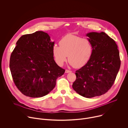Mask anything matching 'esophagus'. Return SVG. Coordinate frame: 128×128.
<instances>
[{"label": "esophagus", "mask_w": 128, "mask_h": 128, "mask_svg": "<svg viewBox=\"0 0 128 128\" xmlns=\"http://www.w3.org/2000/svg\"><path fill=\"white\" fill-rule=\"evenodd\" d=\"M71 71H70V70H65V73H67H67H69V72H71Z\"/></svg>", "instance_id": "esophagus-1"}]
</instances>
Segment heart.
<instances>
[{"instance_id": "1", "label": "heart", "mask_w": 128, "mask_h": 128, "mask_svg": "<svg viewBox=\"0 0 128 128\" xmlns=\"http://www.w3.org/2000/svg\"><path fill=\"white\" fill-rule=\"evenodd\" d=\"M60 46L54 45L52 53L54 61L60 66L68 61L74 68L84 66L89 61L93 52V46L86 39L74 35H68L59 42Z\"/></svg>"}]
</instances>
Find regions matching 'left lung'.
Listing matches in <instances>:
<instances>
[{"label": "left lung", "mask_w": 128, "mask_h": 128, "mask_svg": "<svg viewBox=\"0 0 128 128\" xmlns=\"http://www.w3.org/2000/svg\"><path fill=\"white\" fill-rule=\"evenodd\" d=\"M93 46L89 61L76 72V79L72 88L86 98L106 93L113 85L120 68V60L115 41L105 32L86 34Z\"/></svg>", "instance_id": "1"}]
</instances>
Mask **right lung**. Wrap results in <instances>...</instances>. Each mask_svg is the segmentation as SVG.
Returning <instances> with one entry per match:
<instances>
[{
	"label": "right lung",
	"mask_w": 128,
	"mask_h": 128,
	"mask_svg": "<svg viewBox=\"0 0 128 128\" xmlns=\"http://www.w3.org/2000/svg\"><path fill=\"white\" fill-rule=\"evenodd\" d=\"M54 42L46 32L39 31L22 35L16 43L10 61L14 82L24 95L42 97L56 86L65 70L54 61L52 48Z\"/></svg>",
	"instance_id": "1"
}]
</instances>
